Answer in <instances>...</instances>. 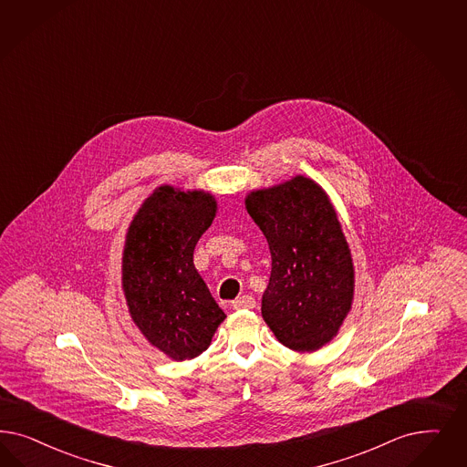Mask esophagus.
Returning <instances> with one entry per match:
<instances>
[{
    "instance_id": "1",
    "label": "esophagus",
    "mask_w": 467,
    "mask_h": 467,
    "mask_svg": "<svg viewBox=\"0 0 467 467\" xmlns=\"http://www.w3.org/2000/svg\"><path fill=\"white\" fill-rule=\"evenodd\" d=\"M255 306V298L250 295H242L233 302V308L240 310V308H254Z\"/></svg>"
}]
</instances>
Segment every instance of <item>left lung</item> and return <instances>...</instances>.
<instances>
[{
    "label": "left lung",
    "mask_w": 467,
    "mask_h": 467,
    "mask_svg": "<svg viewBox=\"0 0 467 467\" xmlns=\"http://www.w3.org/2000/svg\"><path fill=\"white\" fill-rule=\"evenodd\" d=\"M244 203L273 258L264 321L291 350L321 348L338 333L354 296V265L337 212L302 176L254 192Z\"/></svg>",
    "instance_id": "8db88e82"
}]
</instances>
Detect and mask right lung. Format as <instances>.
Segmentation results:
<instances>
[{
    "instance_id": "add662e5",
    "label": "right lung",
    "mask_w": 467,
    "mask_h": 467,
    "mask_svg": "<svg viewBox=\"0 0 467 467\" xmlns=\"http://www.w3.org/2000/svg\"><path fill=\"white\" fill-rule=\"evenodd\" d=\"M213 215L209 193L161 186L129 227L122 285L130 317L151 345L176 360L207 350L224 321L193 264L194 246Z\"/></svg>"
}]
</instances>
